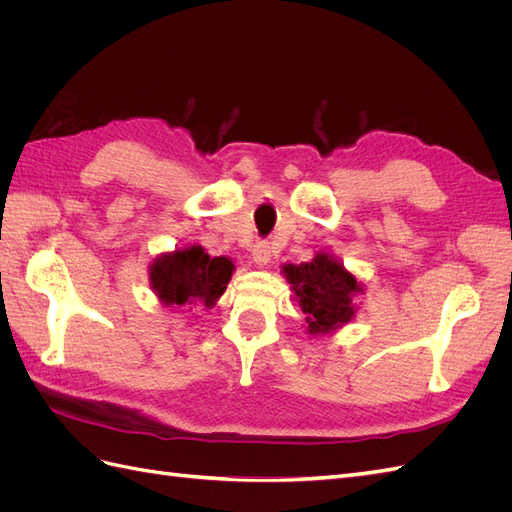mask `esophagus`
<instances>
[{
    "label": "esophagus",
    "instance_id": "esophagus-1",
    "mask_svg": "<svg viewBox=\"0 0 512 512\" xmlns=\"http://www.w3.org/2000/svg\"><path fill=\"white\" fill-rule=\"evenodd\" d=\"M252 260L258 267H267L271 260V245L267 241H256L252 247Z\"/></svg>",
    "mask_w": 512,
    "mask_h": 512
}]
</instances>
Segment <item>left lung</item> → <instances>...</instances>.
I'll return each mask as SVG.
<instances>
[{
	"label": "left lung",
	"instance_id": "1",
	"mask_svg": "<svg viewBox=\"0 0 512 512\" xmlns=\"http://www.w3.org/2000/svg\"><path fill=\"white\" fill-rule=\"evenodd\" d=\"M284 277L297 294L309 335L342 329L356 314L352 297L363 288L335 256L318 252L309 262L284 265Z\"/></svg>",
	"mask_w": 512,
	"mask_h": 512
}]
</instances>
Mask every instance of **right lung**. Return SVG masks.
Returning <instances> with one entry per match:
<instances>
[{
	"instance_id": "1",
	"label": "right lung",
	"mask_w": 512,
	"mask_h": 512,
	"mask_svg": "<svg viewBox=\"0 0 512 512\" xmlns=\"http://www.w3.org/2000/svg\"><path fill=\"white\" fill-rule=\"evenodd\" d=\"M235 265L226 256L211 258L200 245L158 256L149 267V282L164 305L203 303L213 307L232 277Z\"/></svg>"
}]
</instances>
